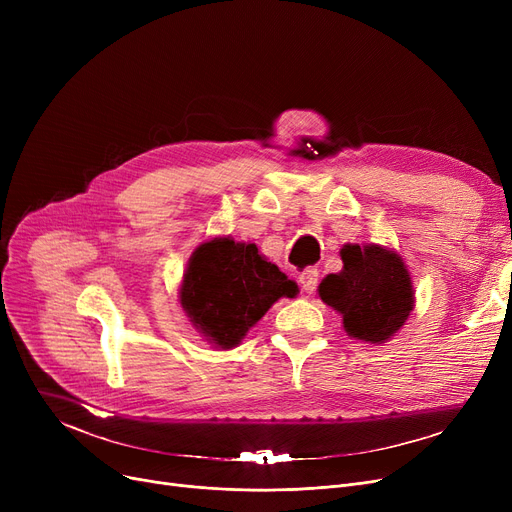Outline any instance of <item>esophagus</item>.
Returning <instances> with one entry per match:
<instances>
[{
	"label": "esophagus",
	"instance_id": "esophagus-1",
	"mask_svg": "<svg viewBox=\"0 0 512 512\" xmlns=\"http://www.w3.org/2000/svg\"><path fill=\"white\" fill-rule=\"evenodd\" d=\"M317 280H319V272L315 270V267H307V270H303V272L299 274V282H301V286H303V290H305L307 294H311V292L315 290Z\"/></svg>",
	"mask_w": 512,
	"mask_h": 512
}]
</instances>
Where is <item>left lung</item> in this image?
<instances>
[{"mask_svg":"<svg viewBox=\"0 0 512 512\" xmlns=\"http://www.w3.org/2000/svg\"><path fill=\"white\" fill-rule=\"evenodd\" d=\"M342 270L317 286L319 299L342 315L344 332L367 344L388 342L415 309L411 272L382 245H344Z\"/></svg>","mask_w":512,"mask_h":512,"instance_id":"1","label":"left lung"}]
</instances>
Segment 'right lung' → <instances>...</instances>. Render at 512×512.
I'll return each mask as SVG.
<instances>
[{"label": "right lung", "mask_w": 512, "mask_h": 512, "mask_svg": "<svg viewBox=\"0 0 512 512\" xmlns=\"http://www.w3.org/2000/svg\"><path fill=\"white\" fill-rule=\"evenodd\" d=\"M299 286L267 261L253 242L215 236L193 251L178 299L193 328L215 348H234L282 297Z\"/></svg>", "instance_id": "obj_1"}]
</instances>
